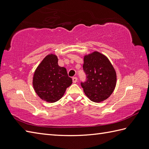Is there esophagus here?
Listing matches in <instances>:
<instances>
[{
    "label": "esophagus",
    "mask_w": 149,
    "mask_h": 149,
    "mask_svg": "<svg viewBox=\"0 0 149 149\" xmlns=\"http://www.w3.org/2000/svg\"><path fill=\"white\" fill-rule=\"evenodd\" d=\"M72 81H73L74 83H76V82H77V78L76 77H73V78H72Z\"/></svg>",
    "instance_id": "obj_1"
}]
</instances>
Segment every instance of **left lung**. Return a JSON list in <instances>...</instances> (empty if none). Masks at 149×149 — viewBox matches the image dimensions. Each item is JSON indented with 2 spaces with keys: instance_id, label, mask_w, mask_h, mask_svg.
Listing matches in <instances>:
<instances>
[{
  "instance_id": "1",
  "label": "left lung",
  "mask_w": 149,
  "mask_h": 149,
  "mask_svg": "<svg viewBox=\"0 0 149 149\" xmlns=\"http://www.w3.org/2000/svg\"><path fill=\"white\" fill-rule=\"evenodd\" d=\"M83 69L87 80L81 84L85 95L96 103L108 98L116 88L117 76L107 57L98 51L86 55Z\"/></svg>"
}]
</instances>
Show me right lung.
<instances>
[{
  "instance_id": "obj_1",
  "label": "right lung",
  "mask_w": 149,
  "mask_h": 149,
  "mask_svg": "<svg viewBox=\"0 0 149 149\" xmlns=\"http://www.w3.org/2000/svg\"><path fill=\"white\" fill-rule=\"evenodd\" d=\"M58 57L50 54L45 57L37 67L33 77V86L39 97L49 103L62 98L72 83L66 68L58 64Z\"/></svg>"
}]
</instances>
